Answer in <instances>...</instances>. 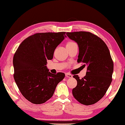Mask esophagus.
I'll return each instance as SVG.
<instances>
[{"label": "esophagus", "mask_w": 125, "mask_h": 125, "mask_svg": "<svg viewBox=\"0 0 125 125\" xmlns=\"http://www.w3.org/2000/svg\"><path fill=\"white\" fill-rule=\"evenodd\" d=\"M66 77L67 78H71V77H72V75H71V74L67 73H66Z\"/></svg>", "instance_id": "obj_1"}]
</instances>
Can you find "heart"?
<instances>
[{"label":"heart","mask_w":125,"mask_h":125,"mask_svg":"<svg viewBox=\"0 0 125 125\" xmlns=\"http://www.w3.org/2000/svg\"><path fill=\"white\" fill-rule=\"evenodd\" d=\"M74 44V42H68L67 43L66 45H71V44Z\"/></svg>","instance_id":"heart-1"}]
</instances>
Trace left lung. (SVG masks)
Segmentation results:
<instances>
[{
	"label": "left lung",
	"mask_w": 125,
	"mask_h": 125,
	"mask_svg": "<svg viewBox=\"0 0 125 125\" xmlns=\"http://www.w3.org/2000/svg\"><path fill=\"white\" fill-rule=\"evenodd\" d=\"M66 35L79 46L77 62L83 63L84 67L87 66L84 77L80 79L77 75L73 76L77 84L72 89V94L80 103L92 105L103 97L112 80L113 62L110 52L101 39L89 32Z\"/></svg>",
	"instance_id": "8db88e82"
}]
</instances>
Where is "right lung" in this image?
<instances>
[{
	"instance_id": "obj_1",
	"label": "right lung",
	"mask_w": 125,
	"mask_h": 125,
	"mask_svg": "<svg viewBox=\"0 0 125 125\" xmlns=\"http://www.w3.org/2000/svg\"><path fill=\"white\" fill-rule=\"evenodd\" d=\"M66 37L65 32L35 33L23 40L15 53V82L23 96L32 103L42 104L51 98L58 83L64 78V73H51L46 65Z\"/></svg>"
}]
</instances>
